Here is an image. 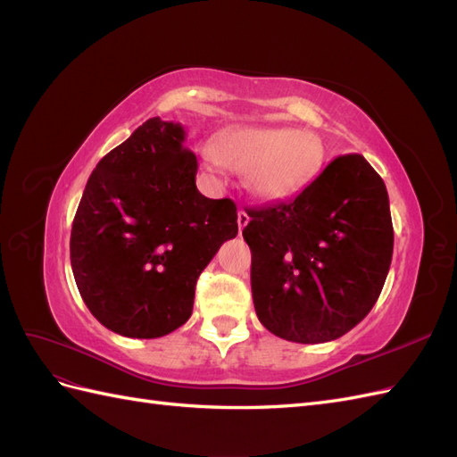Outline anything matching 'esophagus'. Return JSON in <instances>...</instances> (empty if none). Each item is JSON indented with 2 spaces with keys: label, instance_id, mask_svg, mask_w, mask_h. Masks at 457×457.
Listing matches in <instances>:
<instances>
[{
  "label": "esophagus",
  "instance_id": "34e87169",
  "mask_svg": "<svg viewBox=\"0 0 457 457\" xmlns=\"http://www.w3.org/2000/svg\"><path fill=\"white\" fill-rule=\"evenodd\" d=\"M237 220H238V228H240V232H242V228H244L247 223H250V215H247L244 210H240Z\"/></svg>",
  "mask_w": 457,
  "mask_h": 457
}]
</instances>
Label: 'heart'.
Returning a JSON list of instances; mask_svg holds the SVG:
<instances>
[{
    "label": "heart",
    "mask_w": 457,
    "mask_h": 457,
    "mask_svg": "<svg viewBox=\"0 0 457 457\" xmlns=\"http://www.w3.org/2000/svg\"><path fill=\"white\" fill-rule=\"evenodd\" d=\"M212 163H223L245 179L259 200H284L305 188L324 160L316 135L294 128H237L219 137Z\"/></svg>",
    "instance_id": "b5f03b06"
}]
</instances>
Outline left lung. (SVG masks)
<instances>
[{"mask_svg": "<svg viewBox=\"0 0 457 457\" xmlns=\"http://www.w3.org/2000/svg\"><path fill=\"white\" fill-rule=\"evenodd\" d=\"M247 215L253 305L270 334L334 341L376 305L395 234L385 183L364 156L336 158L295 198Z\"/></svg>", "mask_w": 457, "mask_h": 457, "instance_id": "left-lung-1", "label": "left lung"}]
</instances>
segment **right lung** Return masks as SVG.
<instances>
[{
	"label": "right lung",
	"mask_w": 457,
	"mask_h": 457,
	"mask_svg": "<svg viewBox=\"0 0 457 457\" xmlns=\"http://www.w3.org/2000/svg\"><path fill=\"white\" fill-rule=\"evenodd\" d=\"M181 123L150 118L96 163L71 234L79 295L104 328L156 339L183 326L200 272L238 234L232 200L196 188Z\"/></svg>",
	"instance_id": "add662e5"
}]
</instances>
